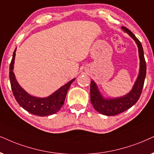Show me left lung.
<instances>
[{"mask_svg":"<svg viewBox=\"0 0 154 154\" xmlns=\"http://www.w3.org/2000/svg\"><path fill=\"white\" fill-rule=\"evenodd\" d=\"M122 29L124 32L129 35L137 45L140 60L139 72L131 90L128 94L121 97L105 98L101 94L94 81H91L90 100L91 104L97 112L106 116H114L120 114L131 108L137 103L141 96L146 73V64L141 43L129 29L125 27H122Z\"/></svg>","mask_w":154,"mask_h":154,"instance_id":"left-lung-1","label":"left lung"}]
</instances>
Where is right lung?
I'll return each instance as SVG.
<instances>
[{"label":"right lung","mask_w":154,"mask_h":154,"mask_svg":"<svg viewBox=\"0 0 154 154\" xmlns=\"http://www.w3.org/2000/svg\"><path fill=\"white\" fill-rule=\"evenodd\" d=\"M15 51L13 52V58L10 65V82L15 99L20 106L30 114L40 116H50L55 114L61 109L65 102L68 89L75 78L71 79L57 91L47 97H37L28 94L19 85L13 72Z\"/></svg>","instance_id":"add662e5"}]
</instances>
